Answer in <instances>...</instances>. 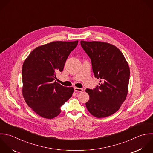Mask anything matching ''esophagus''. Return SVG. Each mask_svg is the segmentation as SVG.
Listing matches in <instances>:
<instances>
[{
  "instance_id": "34e87169",
  "label": "esophagus",
  "mask_w": 153,
  "mask_h": 153,
  "mask_svg": "<svg viewBox=\"0 0 153 153\" xmlns=\"http://www.w3.org/2000/svg\"><path fill=\"white\" fill-rule=\"evenodd\" d=\"M74 91H76V92H83V89H82V88H79L75 87L74 88Z\"/></svg>"
}]
</instances>
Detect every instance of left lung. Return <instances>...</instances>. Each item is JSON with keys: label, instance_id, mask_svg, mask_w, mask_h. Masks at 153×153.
<instances>
[{"label": "left lung", "instance_id": "1", "mask_svg": "<svg viewBox=\"0 0 153 153\" xmlns=\"http://www.w3.org/2000/svg\"><path fill=\"white\" fill-rule=\"evenodd\" d=\"M80 44L91 59L95 77L100 79L99 86L86 89L89 100L86 107L97 118L111 116L127 97L130 77L128 62L119 49L110 43L82 40Z\"/></svg>", "mask_w": 153, "mask_h": 153}]
</instances>
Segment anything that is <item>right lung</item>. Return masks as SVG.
I'll use <instances>...</instances> for the list:
<instances>
[{
    "label": "right lung",
    "instance_id": "obj_1",
    "mask_svg": "<svg viewBox=\"0 0 153 153\" xmlns=\"http://www.w3.org/2000/svg\"><path fill=\"white\" fill-rule=\"evenodd\" d=\"M74 42H52L32 51L22 67V93L27 104L40 116L51 119L61 113L60 107L72 96L74 89L53 81L61 72Z\"/></svg>",
    "mask_w": 153,
    "mask_h": 153
}]
</instances>
